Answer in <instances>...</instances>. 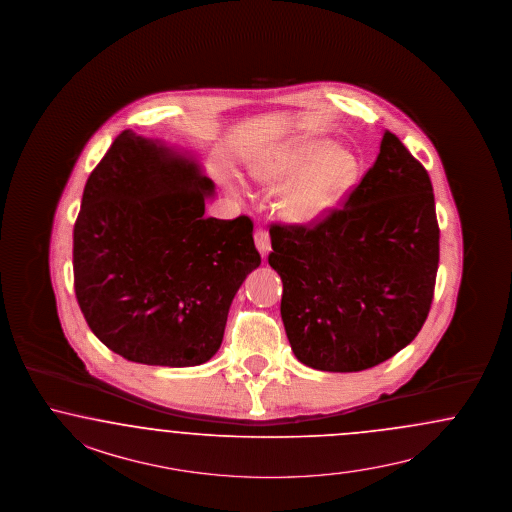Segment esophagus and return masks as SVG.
Segmentation results:
<instances>
[{"label": "esophagus", "instance_id": "34e87169", "mask_svg": "<svg viewBox=\"0 0 512 512\" xmlns=\"http://www.w3.org/2000/svg\"><path fill=\"white\" fill-rule=\"evenodd\" d=\"M254 241H256V247L260 250L262 256H267V252L271 250V239H269V233L264 228H258L254 233Z\"/></svg>", "mask_w": 512, "mask_h": 512}]
</instances>
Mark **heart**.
Masks as SVG:
<instances>
[{
    "mask_svg": "<svg viewBox=\"0 0 512 512\" xmlns=\"http://www.w3.org/2000/svg\"><path fill=\"white\" fill-rule=\"evenodd\" d=\"M256 179L284 188L281 211L286 220L311 226L331 213L358 181L360 160L350 149L331 147L328 139L299 137L260 154L252 165Z\"/></svg>",
    "mask_w": 512,
    "mask_h": 512,
    "instance_id": "b5f03b06",
    "label": "heart"
}]
</instances>
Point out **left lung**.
<instances>
[{"label":"left lung","mask_w":512,"mask_h":512,"mask_svg":"<svg viewBox=\"0 0 512 512\" xmlns=\"http://www.w3.org/2000/svg\"><path fill=\"white\" fill-rule=\"evenodd\" d=\"M269 265L297 360L352 373L407 347L428 318L439 267L433 186L394 133L362 181L311 226L273 224Z\"/></svg>","instance_id":"8db88e82"}]
</instances>
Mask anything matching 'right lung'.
I'll list each match as a JSON object with an SVG mask.
<instances>
[{
	"label": "right lung",
	"instance_id": "1",
	"mask_svg": "<svg viewBox=\"0 0 512 512\" xmlns=\"http://www.w3.org/2000/svg\"><path fill=\"white\" fill-rule=\"evenodd\" d=\"M194 160L126 130L84 186L73 284L86 324L130 362L190 367L220 348L231 301L262 264L248 216H205Z\"/></svg>",
	"mask_w": 512,
	"mask_h": 512
}]
</instances>
